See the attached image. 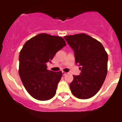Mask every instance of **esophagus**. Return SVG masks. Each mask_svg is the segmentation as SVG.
<instances>
[{
  "label": "esophagus",
  "instance_id": "obj_1",
  "mask_svg": "<svg viewBox=\"0 0 122 122\" xmlns=\"http://www.w3.org/2000/svg\"><path fill=\"white\" fill-rule=\"evenodd\" d=\"M66 73H66V72H65V71H63V72H62V74H63V76H65V75H66Z\"/></svg>",
  "mask_w": 122,
  "mask_h": 122
}]
</instances>
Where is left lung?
Segmentation results:
<instances>
[{"label":"left lung","instance_id":"obj_1","mask_svg":"<svg viewBox=\"0 0 122 122\" xmlns=\"http://www.w3.org/2000/svg\"><path fill=\"white\" fill-rule=\"evenodd\" d=\"M74 51L80 75H73L70 84L72 93L77 98L88 99L97 93L107 72L108 56L102 44L84 33L64 36Z\"/></svg>","mask_w":122,"mask_h":122}]
</instances>
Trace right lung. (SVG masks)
Instances as JSON below:
<instances>
[{"label": "right lung", "mask_w": 122, "mask_h": 122, "mask_svg": "<svg viewBox=\"0 0 122 122\" xmlns=\"http://www.w3.org/2000/svg\"><path fill=\"white\" fill-rule=\"evenodd\" d=\"M66 46L63 38L40 33L25 42L19 56V74L28 93L35 99L46 101L55 95L62 71L47 69V62Z\"/></svg>", "instance_id": "add662e5"}]
</instances>
